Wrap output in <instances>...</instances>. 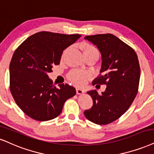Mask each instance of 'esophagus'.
I'll use <instances>...</instances> for the list:
<instances>
[{"instance_id":"1","label":"esophagus","mask_w":154,"mask_h":154,"mask_svg":"<svg viewBox=\"0 0 154 154\" xmlns=\"http://www.w3.org/2000/svg\"><path fill=\"white\" fill-rule=\"evenodd\" d=\"M76 93L77 94H82L84 93V91L82 90V89H80V88H77L76 89Z\"/></svg>"}]
</instances>
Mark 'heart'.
<instances>
[{"label": "heart", "instance_id": "b5f03b06", "mask_svg": "<svg viewBox=\"0 0 154 154\" xmlns=\"http://www.w3.org/2000/svg\"><path fill=\"white\" fill-rule=\"evenodd\" d=\"M80 48L83 51V55L96 54L98 56V49L94 45L90 44V43L85 42L81 43ZM66 51H64V53H66ZM67 77L68 80L73 83V84H75L76 86L83 87L86 84V81L88 80L89 75L83 71H79V70H73V71H70L68 73Z\"/></svg>", "mask_w": 154, "mask_h": 154}]
</instances>
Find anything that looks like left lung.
<instances>
[{"label":"left lung","mask_w":154,"mask_h":154,"mask_svg":"<svg viewBox=\"0 0 154 154\" xmlns=\"http://www.w3.org/2000/svg\"><path fill=\"white\" fill-rule=\"evenodd\" d=\"M84 38L96 45L101 54L100 74L92 84L106 85L101 94L96 90L87 92L94 105L84 115L96 124H109L129 109L138 94L141 74L138 56L131 47L113 34L87 35Z\"/></svg>","instance_id":"1"}]
</instances>
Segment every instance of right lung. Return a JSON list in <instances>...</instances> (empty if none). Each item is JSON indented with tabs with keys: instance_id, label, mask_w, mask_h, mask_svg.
<instances>
[{
	"instance_id": "1",
	"label": "right lung",
	"mask_w": 154,
	"mask_h": 154,
	"mask_svg": "<svg viewBox=\"0 0 154 154\" xmlns=\"http://www.w3.org/2000/svg\"><path fill=\"white\" fill-rule=\"evenodd\" d=\"M80 37L41 31L28 37L15 51L10 63V91L17 105L31 119H55L66 100L76 94L67 83L55 86L48 73L60 63L64 49Z\"/></svg>"
}]
</instances>
